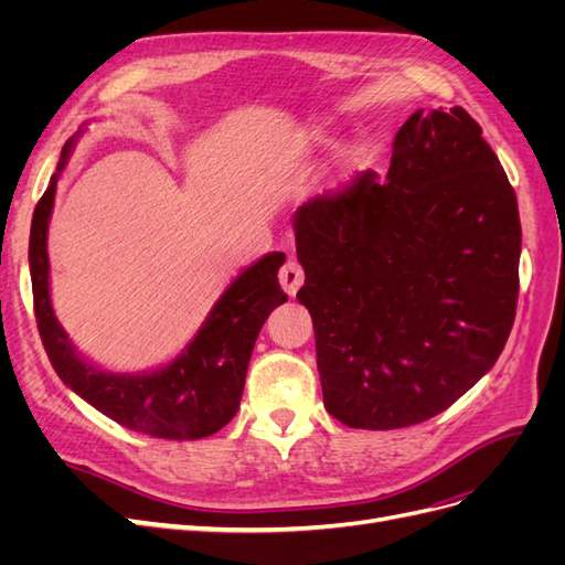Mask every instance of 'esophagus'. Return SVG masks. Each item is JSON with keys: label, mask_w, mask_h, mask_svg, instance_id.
Listing matches in <instances>:
<instances>
[{"label": "esophagus", "mask_w": 565, "mask_h": 565, "mask_svg": "<svg viewBox=\"0 0 565 565\" xmlns=\"http://www.w3.org/2000/svg\"><path fill=\"white\" fill-rule=\"evenodd\" d=\"M280 285L289 297L297 295V289L303 285V268L299 262H287L280 268Z\"/></svg>", "instance_id": "34e87169"}]
</instances>
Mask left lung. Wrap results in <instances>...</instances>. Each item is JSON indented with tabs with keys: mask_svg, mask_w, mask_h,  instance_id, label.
I'll return each instance as SVG.
<instances>
[{
	"mask_svg": "<svg viewBox=\"0 0 565 565\" xmlns=\"http://www.w3.org/2000/svg\"><path fill=\"white\" fill-rule=\"evenodd\" d=\"M297 292L328 413L351 429L436 417L498 361L516 316V193L465 108L417 110L384 179L361 172L295 214Z\"/></svg>",
	"mask_w": 565,
	"mask_h": 565,
	"instance_id": "left-lung-1",
	"label": "left lung"
}]
</instances>
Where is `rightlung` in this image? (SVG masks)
<instances>
[{
	"label": "right lung",
	"mask_w": 565,
	"mask_h": 565,
	"mask_svg": "<svg viewBox=\"0 0 565 565\" xmlns=\"http://www.w3.org/2000/svg\"><path fill=\"white\" fill-rule=\"evenodd\" d=\"M75 139L63 146L56 174L38 202L30 228V278L35 318L51 365L79 398L125 429L169 440L212 436L241 407L254 341L276 306L287 301L278 282L282 252L247 266L218 297L202 328L172 363L141 374H115L84 361L51 309L46 231L58 177Z\"/></svg>",
	"instance_id": "add662e5"
}]
</instances>
